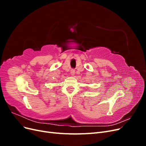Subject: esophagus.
Segmentation results:
<instances>
[{
    "label": "esophagus",
    "instance_id": "1",
    "mask_svg": "<svg viewBox=\"0 0 146 146\" xmlns=\"http://www.w3.org/2000/svg\"><path fill=\"white\" fill-rule=\"evenodd\" d=\"M74 74H75V70L74 69H71L70 70V74H71V76H74Z\"/></svg>",
    "mask_w": 146,
    "mask_h": 146
}]
</instances>
